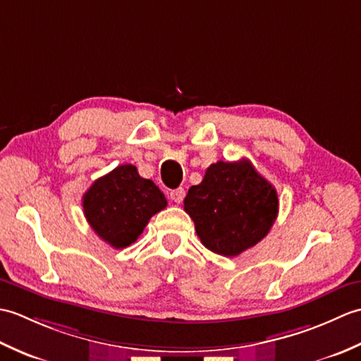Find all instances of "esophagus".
Listing matches in <instances>:
<instances>
[{"label":"esophagus","mask_w":361,"mask_h":361,"mask_svg":"<svg viewBox=\"0 0 361 361\" xmlns=\"http://www.w3.org/2000/svg\"><path fill=\"white\" fill-rule=\"evenodd\" d=\"M185 195H186V190L183 188L171 190V200L175 202V203H181L183 198H185Z\"/></svg>","instance_id":"34e87169"}]
</instances>
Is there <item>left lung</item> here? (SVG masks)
I'll return each mask as SVG.
<instances>
[{
	"label": "left lung",
	"instance_id": "obj_1",
	"mask_svg": "<svg viewBox=\"0 0 361 361\" xmlns=\"http://www.w3.org/2000/svg\"><path fill=\"white\" fill-rule=\"evenodd\" d=\"M185 211L206 248L233 257L268 234L278 217L279 200L271 183L248 159L217 161L206 169L200 185L189 189Z\"/></svg>",
	"mask_w": 361,
	"mask_h": 361
}]
</instances>
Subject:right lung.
<instances>
[{
  "instance_id": "right-lung-1",
  "label": "right lung",
  "mask_w": 361,
  "mask_h": 361,
  "mask_svg": "<svg viewBox=\"0 0 361 361\" xmlns=\"http://www.w3.org/2000/svg\"><path fill=\"white\" fill-rule=\"evenodd\" d=\"M167 206L164 194L132 164L118 166L97 178L83 195V214L94 233L110 247L132 245L152 216Z\"/></svg>"
}]
</instances>
